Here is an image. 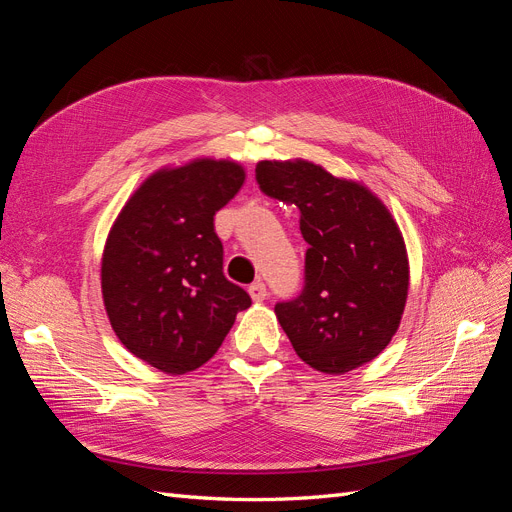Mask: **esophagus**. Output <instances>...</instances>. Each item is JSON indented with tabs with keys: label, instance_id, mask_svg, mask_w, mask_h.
I'll return each instance as SVG.
<instances>
[{
	"label": "esophagus",
	"instance_id": "esophagus-1",
	"mask_svg": "<svg viewBox=\"0 0 512 512\" xmlns=\"http://www.w3.org/2000/svg\"><path fill=\"white\" fill-rule=\"evenodd\" d=\"M247 292H250V297L254 303H262L267 299V286L262 282H254L250 288H247Z\"/></svg>",
	"mask_w": 512,
	"mask_h": 512
}]
</instances>
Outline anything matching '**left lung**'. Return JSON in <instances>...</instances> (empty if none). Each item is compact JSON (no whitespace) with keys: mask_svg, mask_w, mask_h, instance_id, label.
<instances>
[{"mask_svg":"<svg viewBox=\"0 0 512 512\" xmlns=\"http://www.w3.org/2000/svg\"><path fill=\"white\" fill-rule=\"evenodd\" d=\"M260 190L299 209L305 286L275 316L301 359L348 374L389 346L408 299L410 265L391 211L361 181L307 160H262Z\"/></svg>","mask_w":512,"mask_h":512,"instance_id":"left-lung-1","label":"left lung"}]
</instances>
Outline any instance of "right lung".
Listing matches in <instances>:
<instances>
[{
  "label": "right lung",
  "mask_w": 512,
  "mask_h": 512,
  "mask_svg": "<svg viewBox=\"0 0 512 512\" xmlns=\"http://www.w3.org/2000/svg\"><path fill=\"white\" fill-rule=\"evenodd\" d=\"M235 160L196 158L151 173L111 226L102 299L119 342L170 376L218 352L250 294L224 277L213 215L241 190Z\"/></svg>",
  "instance_id": "obj_1"
}]
</instances>
